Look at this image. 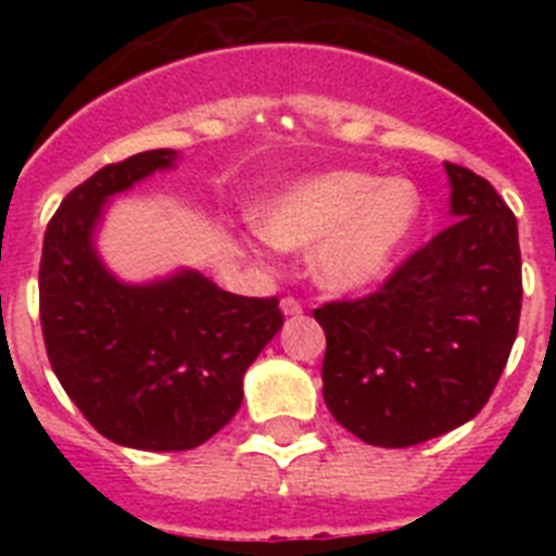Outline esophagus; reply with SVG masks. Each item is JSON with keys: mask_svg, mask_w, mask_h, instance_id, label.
I'll use <instances>...</instances> for the list:
<instances>
[{"mask_svg": "<svg viewBox=\"0 0 556 556\" xmlns=\"http://www.w3.org/2000/svg\"><path fill=\"white\" fill-rule=\"evenodd\" d=\"M281 308H283V314H287V317H301V314H303V303L298 301V298H283Z\"/></svg>", "mask_w": 556, "mask_h": 556, "instance_id": "obj_1", "label": "esophagus"}]
</instances>
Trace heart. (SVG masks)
<instances>
[{
    "label": "heart",
    "mask_w": 556,
    "mask_h": 556,
    "mask_svg": "<svg viewBox=\"0 0 556 556\" xmlns=\"http://www.w3.org/2000/svg\"><path fill=\"white\" fill-rule=\"evenodd\" d=\"M420 203L406 178L326 172L269 200L258 225L275 248L314 250L312 267L323 287L353 292L390 269L420 223Z\"/></svg>",
    "instance_id": "b5f03b06"
}]
</instances>
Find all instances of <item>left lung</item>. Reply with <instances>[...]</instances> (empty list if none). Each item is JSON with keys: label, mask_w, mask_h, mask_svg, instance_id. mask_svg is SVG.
<instances>
[{"label": "left lung", "mask_w": 556, "mask_h": 556, "mask_svg": "<svg viewBox=\"0 0 556 556\" xmlns=\"http://www.w3.org/2000/svg\"><path fill=\"white\" fill-rule=\"evenodd\" d=\"M454 223L376 292L314 308L326 331L323 397L367 445L406 448L468 424L518 337V223L476 172L445 161Z\"/></svg>", "instance_id": "8db88e82"}]
</instances>
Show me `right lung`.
Masks as SVG:
<instances>
[{
    "label": "right lung",
    "instance_id": "right-lung-1",
    "mask_svg": "<svg viewBox=\"0 0 556 556\" xmlns=\"http://www.w3.org/2000/svg\"><path fill=\"white\" fill-rule=\"evenodd\" d=\"M175 164L147 150L108 164L63 198L43 233L38 301L49 365L88 424L139 451H189L242 406L244 370L281 331L278 298H242L184 273L116 281L94 236L108 198Z\"/></svg>",
    "mask_w": 556,
    "mask_h": 556
}]
</instances>
